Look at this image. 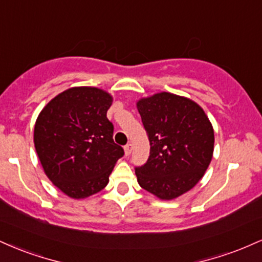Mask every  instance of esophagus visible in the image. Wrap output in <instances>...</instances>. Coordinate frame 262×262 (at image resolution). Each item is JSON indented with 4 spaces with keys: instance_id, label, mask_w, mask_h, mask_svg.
Instances as JSON below:
<instances>
[{
    "instance_id": "esophagus-1",
    "label": "esophagus",
    "mask_w": 262,
    "mask_h": 262,
    "mask_svg": "<svg viewBox=\"0 0 262 262\" xmlns=\"http://www.w3.org/2000/svg\"><path fill=\"white\" fill-rule=\"evenodd\" d=\"M132 150H133V144H127V145L124 146V152H125V155H130V152H132Z\"/></svg>"
}]
</instances>
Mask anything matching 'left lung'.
Instances as JSON below:
<instances>
[{"instance_id": "1", "label": "left lung", "mask_w": 262, "mask_h": 262, "mask_svg": "<svg viewBox=\"0 0 262 262\" xmlns=\"http://www.w3.org/2000/svg\"><path fill=\"white\" fill-rule=\"evenodd\" d=\"M150 141L148 161L135 167L141 188L173 200L196 186L208 169L214 132L196 102L169 92L137 103Z\"/></svg>"}]
</instances>
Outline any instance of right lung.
<instances>
[{"instance_id": "1", "label": "right lung", "mask_w": 262, "mask_h": 262, "mask_svg": "<svg viewBox=\"0 0 262 262\" xmlns=\"http://www.w3.org/2000/svg\"><path fill=\"white\" fill-rule=\"evenodd\" d=\"M112 101L103 90L73 87L54 97L35 122L34 145L45 175L75 200L106 187L124 155L107 118Z\"/></svg>"}]
</instances>
